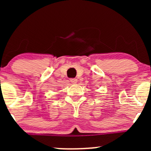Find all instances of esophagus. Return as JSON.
<instances>
[{"instance_id":"1","label":"esophagus","mask_w":151,"mask_h":151,"mask_svg":"<svg viewBox=\"0 0 151 151\" xmlns=\"http://www.w3.org/2000/svg\"><path fill=\"white\" fill-rule=\"evenodd\" d=\"M70 81L72 84H77V79H76V78H73V79H70Z\"/></svg>"}]
</instances>
